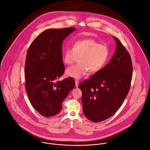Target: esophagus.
Returning <instances> with one entry per match:
<instances>
[{
    "instance_id": "obj_1",
    "label": "esophagus",
    "mask_w": 150,
    "mask_h": 150,
    "mask_svg": "<svg viewBox=\"0 0 150 150\" xmlns=\"http://www.w3.org/2000/svg\"><path fill=\"white\" fill-rule=\"evenodd\" d=\"M75 83H76V87H78L79 84V82L78 80H76L75 81Z\"/></svg>"
}]
</instances>
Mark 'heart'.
Instances as JSON below:
<instances>
[{
	"mask_svg": "<svg viewBox=\"0 0 150 150\" xmlns=\"http://www.w3.org/2000/svg\"><path fill=\"white\" fill-rule=\"evenodd\" d=\"M110 50L105 44H99L91 38L74 41L71 47H67L63 55V61L67 65L73 64L79 57V64L67 68L66 76L75 79L84 77L88 71L96 73L107 64Z\"/></svg>",
	"mask_w": 150,
	"mask_h": 150,
	"instance_id": "1",
	"label": "heart"
}]
</instances>
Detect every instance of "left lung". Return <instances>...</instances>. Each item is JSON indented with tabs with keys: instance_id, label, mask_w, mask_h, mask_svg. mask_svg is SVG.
Segmentation results:
<instances>
[{
	"instance_id": "obj_1",
	"label": "left lung",
	"mask_w": 150,
	"mask_h": 150,
	"mask_svg": "<svg viewBox=\"0 0 150 150\" xmlns=\"http://www.w3.org/2000/svg\"><path fill=\"white\" fill-rule=\"evenodd\" d=\"M112 38L117 47L110 62L79 86L82 91L84 114L95 122L107 120L118 111L128 93L132 81L130 56L121 42Z\"/></svg>"
}]
</instances>
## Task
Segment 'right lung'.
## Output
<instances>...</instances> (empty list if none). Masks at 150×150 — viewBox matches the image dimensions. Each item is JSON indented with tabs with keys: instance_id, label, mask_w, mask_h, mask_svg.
<instances>
[{
	"instance_id": "1",
	"label": "right lung",
	"mask_w": 150,
	"mask_h": 150,
	"mask_svg": "<svg viewBox=\"0 0 150 150\" xmlns=\"http://www.w3.org/2000/svg\"><path fill=\"white\" fill-rule=\"evenodd\" d=\"M74 28L49 29L29 46L25 61V89L29 100L42 115L50 117L62 110V102L74 88L71 77L57 81L64 73L62 43Z\"/></svg>"
}]
</instances>
